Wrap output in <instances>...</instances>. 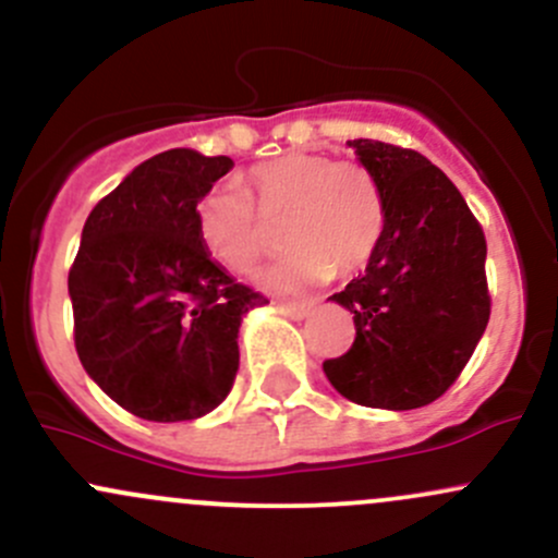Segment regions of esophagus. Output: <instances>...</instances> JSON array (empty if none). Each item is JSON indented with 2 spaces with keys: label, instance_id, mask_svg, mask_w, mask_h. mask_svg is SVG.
I'll list each match as a JSON object with an SVG mask.
<instances>
[{
  "label": "esophagus",
  "instance_id": "34e87169",
  "mask_svg": "<svg viewBox=\"0 0 558 558\" xmlns=\"http://www.w3.org/2000/svg\"><path fill=\"white\" fill-rule=\"evenodd\" d=\"M278 310L283 315H289V318L302 320V318H307L310 313H313V304H307V302H278Z\"/></svg>",
  "mask_w": 558,
  "mask_h": 558
}]
</instances>
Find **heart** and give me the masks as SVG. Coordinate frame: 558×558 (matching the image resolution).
I'll return each instance as SVG.
<instances>
[{"mask_svg":"<svg viewBox=\"0 0 558 558\" xmlns=\"http://www.w3.org/2000/svg\"><path fill=\"white\" fill-rule=\"evenodd\" d=\"M197 205V234L216 262L254 275L269 251V227L283 225L289 254L264 283L302 291L361 272L385 234V197L377 175L357 160L320 151H283L256 162Z\"/></svg>","mask_w":558,"mask_h":558,"instance_id":"b5f03b06","label":"heart"}]
</instances>
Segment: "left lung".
<instances>
[{
  "instance_id": "obj_1",
  "label": "left lung",
  "mask_w": 558,
  "mask_h": 558,
  "mask_svg": "<svg viewBox=\"0 0 558 558\" xmlns=\"http://www.w3.org/2000/svg\"><path fill=\"white\" fill-rule=\"evenodd\" d=\"M377 175L385 234L366 272L331 299L353 313L355 342L324 361L348 401L407 412L441 398L489 324L486 238L465 197L420 151L348 141Z\"/></svg>"
}]
</instances>
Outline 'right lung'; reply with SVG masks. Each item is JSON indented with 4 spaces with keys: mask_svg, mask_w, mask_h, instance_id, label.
Listing matches in <instances>:
<instances>
[{
    "mask_svg": "<svg viewBox=\"0 0 558 558\" xmlns=\"http://www.w3.org/2000/svg\"><path fill=\"white\" fill-rule=\"evenodd\" d=\"M232 168L195 149L155 155L98 201L69 269L74 348L114 403L141 420L214 412L238 374V328L267 302L205 251L197 203Z\"/></svg>",
    "mask_w": 558,
    "mask_h": 558,
    "instance_id": "obj_1",
    "label": "right lung"
}]
</instances>
